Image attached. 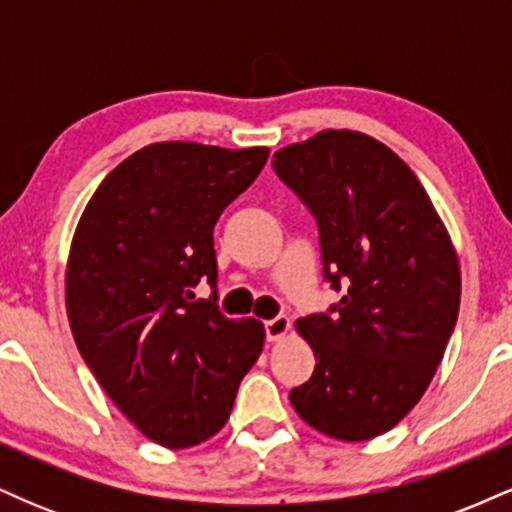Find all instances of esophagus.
<instances>
[{"instance_id": "34e87169", "label": "esophagus", "mask_w": 512, "mask_h": 512, "mask_svg": "<svg viewBox=\"0 0 512 512\" xmlns=\"http://www.w3.org/2000/svg\"><path fill=\"white\" fill-rule=\"evenodd\" d=\"M291 330V320L286 315H276L272 320L264 322V332H267V339L269 342H279V339H284L286 334Z\"/></svg>"}]
</instances>
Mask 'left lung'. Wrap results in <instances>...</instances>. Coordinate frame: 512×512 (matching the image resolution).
<instances>
[{
    "mask_svg": "<svg viewBox=\"0 0 512 512\" xmlns=\"http://www.w3.org/2000/svg\"><path fill=\"white\" fill-rule=\"evenodd\" d=\"M313 211L325 279L344 296L296 320L315 354L291 404L325 436L361 443L424 397L460 310V262L424 185L383 142L322 129L272 158Z\"/></svg>",
    "mask_w": 512,
    "mask_h": 512,
    "instance_id": "1",
    "label": "left lung"
}]
</instances>
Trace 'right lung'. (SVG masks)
I'll return each mask as SVG.
<instances>
[{"label":"right lung","instance_id":"obj_1","mask_svg":"<svg viewBox=\"0 0 512 512\" xmlns=\"http://www.w3.org/2000/svg\"><path fill=\"white\" fill-rule=\"evenodd\" d=\"M267 146L158 142L105 175L67 260V315L86 366L146 438L180 450L226 426L264 325L228 320L192 286H216L214 226L255 182Z\"/></svg>","mask_w":512,"mask_h":512}]
</instances>
